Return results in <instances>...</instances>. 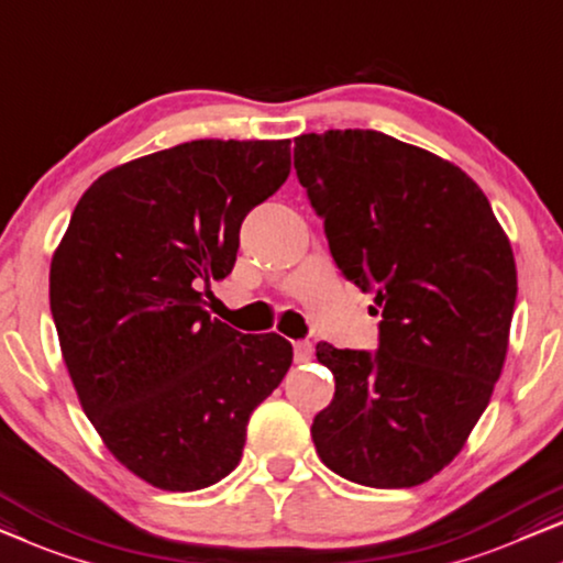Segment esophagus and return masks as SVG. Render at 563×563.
<instances>
[{"label":"esophagus","instance_id":"esophagus-1","mask_svg":"<svg viewBox=\"0 0 563 563\" xmlns=\"http://www.w3.org/2000/svg\"><path fill=\"white\" fill-rule=\"evenodd\" d=\"M312 342L309 340H297L295 342V361L297 363H307V361H312Z\"/></svg>","mask_w":563,"mask_h":563}]
</instances>
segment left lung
Returning <instances> with one entry per match:
<instances>
[{"label": "left lung", "mask_w": 563, "mask_h": 563, "mask_svg": "<svg viewBox=\"0 0 563 563\" xmlns=\"http://www.w3.org/2000/svg\"><path fill=\"white\" fill-rule=\"evenodd\" d=\"M295 169L342 276L380 314L373 353L317 345L335 376L312 421L317 454L357 485L427 483L500 378L518 295L510 243L460 167L383 132L301 134Z\"/></svg>", "instance_id": "left-lung-1"}]
</instances>
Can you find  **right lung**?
<instances>
[{
    "mask_svg": "<svg viewBox=\"0 0 563 563\" xmlns=\"http://www.w3.org/2000/svg\"><path fill=\"white\" fill-rule=\"evenodd\" d=\"M289 140H195L101 175L51 264V312L86 417L159 490L231 475L291 345L213 320L243 218L287 183Z\"/></svg>",
    "mask_w": 563,
    "mask_h": 563,
    "instance_id": "obj_1",
    "label": "right lung"
}]
</instances>
